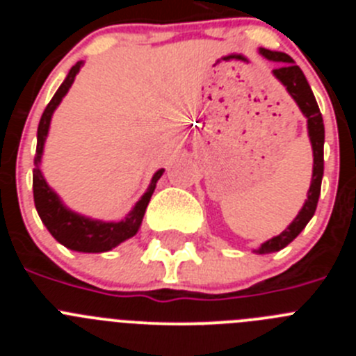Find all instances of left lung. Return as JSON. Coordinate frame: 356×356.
Masks as SVG:
<instances>
[{
  "label": "left lung",
  "instance_id": "left-lung-1",
  "mask_svg": "<svg viewBox=\"0 0 356 356\" xmlns=\"http://www.w3.org/2000/svg\"><path fill=\"white\" fill-rule=\"evenodd\" d=\"M259 53L264 58H267V60L282 62L278 65V69H273V76L287 89V92L291 94L296 105L300 106L301 114L307 118L308 139H310V144H312L314 153L312 181H310V188H308L307 193V200H305L303 207L298 212V216L294 217V221L282 234L269 238L264 244H260L259 250H254V253L266 254L273 253V251L284 250L287 244H291L303 232L305 226L308 225V221L316 213L317 201H319L321 194V181H323V171H325V153H323V147H325V124H323V115L319 112V106H317L312 89H310V85H308L303 71L294 64L291 56L287 53L271 51V49L266 48H260Z\"/></svg>",
  "mask_w": 356,
  "mask_h": 356
}]
</instances>
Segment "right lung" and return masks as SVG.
Segmentation results:
<instances>
[{"instance_id": "right-lung-1", "label": "right lung", "mask_w": 356, "mask_h": 356, "mask_svg": "<svg viewBox=\"0 0 356 356\" xmlns=\"http://www.w3.org/2000/svg\"><path fill=\"white\" fill-rule=\"evenodd\" d=\"M81 65H83L81 60L72 65L65 80L62 81L55 96L51 97V102L44 110L42 118H40L39 128H37V151L35 159H33V163H35V169H33V201H35V209L40 221L44 222L49 234L60 242L62 246L69 248L72 251H80V253H105V251L114 250L121 242L128 241L139 232L147 203H149L151 196L155 193L156 181L163 175V169H159L153 175L146 193L140 196V200L135 203L134 209L122 217L121 221H102V219L81 216V213L65 207L60 196L49 187L42 171H40L44 144L48 139L53 112L56 110V106L60 105L65 94L69 92Z\"/></svg>"}]
</instances>
